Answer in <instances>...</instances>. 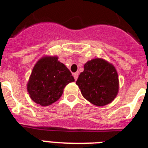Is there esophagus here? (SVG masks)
I'll use <instances>...</instances> for the list:
<instances>
[{"instance_id": "obj_1", "label": "esophagus", "mask_w": 148, "mask_h": 148, "mask_svg": "<svg viewBox=\"0 0 148 148\" xmlns=\"http://www.w3.org/2000/svg\"><path fill=\"white\" fill-rule=\"evenodd\" d=\"M73 76H74V78H75V80L76 81L77 79H78V73H74V74H73Z\"/></svg>"}]
</instances>
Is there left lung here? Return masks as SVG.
<instances>
[{
  "label": "left lung",
  "mask_w": 148,
  "mask_h": 148,
  "mask_svg": "<svg viewBox=\"0 0 148 148\" xmlns=\"http://www.w3.org/2000/svg\"><path fill=\"white\" fill-rule=\"evenodd\" d=\"M82 95L96 106L113 101L119 91V78L112 64L101 58L89 61L76 81Z\"/></svg>",
  "instance_id": "left-lung-1"
}]
</instances>
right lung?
I'll use <instances>...</instances> for the list:
<instances>
[{
	"label": "right lung",
	"instance_id": "add662e5",
	"mask_svg": "<svg viewBox=\"0 0 148 148\" xmlns=\"http://www.w3.org/2000/svg\"><path fill=\"white\" fill-rule=\"evenodd\" d=\"M58 57H44L35 65L27 84L30 98L36 104L48 106L58 101L66 84L75 81Z\"/></svg>",
	"mask_w": 148,
	"mask_h": 148
}]
</instances>
